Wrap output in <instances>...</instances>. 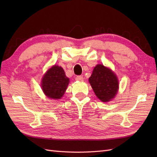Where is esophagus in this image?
Here are the masks:
<instances>
[{
  "mask_svg": "<svg viewBox=\"0 0 157 157\" xmlns=\"http://www.w3.org/2000/svg\"><path fill=\"white\" fill-rule=\"evenodd\" d=\"M75 80L77 81H83L84 80V78L81 75H78L75 78Z\"/></svg>",
  "mask_w": 157,
  "mask_h": 157,
  "instance_id": "1",
  "label": "esophagus"
}]
</instances>
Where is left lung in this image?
<instances>
[{
    "label": "left lung",
    "mask_w": 157,
    "mask_h": 157,
    "mask_svg": "<svg viewBox=\"0 0 157 157\" xmlns=\"http://www.w3.org/2000/svg\"><path fill=\"white\" fill-rule=\"evenodd\" d=\"M89 82L96 96L102 102L111 101L117 92L119 84L117 76L102 65L95 67Z\"/></svg>",
    "instance_id": "left-lung-1"
}]
</instances>
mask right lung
I'll return each instance as SVG.
<instances>
[{
	"mask_svg": "<svg viewBox=\"0 0 157 157\" xmlns=\"http://www.w3.org/2000/svg\"><path fill=\"white\" fill-rule=\"evenodd\" d=\"M69 82V79L66 76L63 69L54 65L43 77L42 88L47 97L60 99L64 94Z\"/></svg>",
	"mask_w": 157,
	"mask_h": 157,
	"instance_id": "obj_1",
	"label": "right lung"
}]
</instances>
